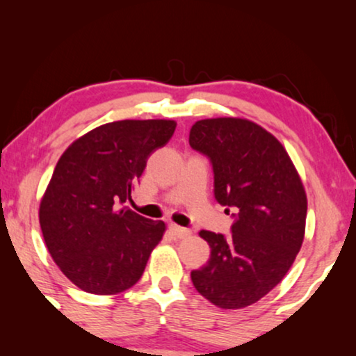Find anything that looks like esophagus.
<instances>
[{"instance_id":"1","label":"esophagus","mask_w":356,"mask_h":356,"mask_svg":"<svg viewBox=\"0 0 356 356\" xmlns=\"http://www.w3.org/2000/svg\"><path fill=\"white\" fill-rule=\"evenodd\" d=\"M168 228H170V232H172V235L179 238V240H183V238H189V236H191V230H189V228L175 225V223H172V225H170Z\"/></svg>"}]
</instances>
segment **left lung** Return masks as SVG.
Wrapping results in <instances>:
<instances>
[{
    "label": "left lung",
    "instance_id": "left-lung-1",
    "mask_svg": "<svg viewBox=\"0 0 356 356\" xmlns=\"http://www.w3.org/2000/svg\"><path fill=\"white\" fill-rule=\"evenodd\" d=\"M189 145L211 159L217 201L236 211L230 236L199 232L211 257L191 272L193 285L218 308H246L280 284L303 245L305 186L284 145L254 121L199 120Z\"/></svg>",
    "mask_w": 356,
    "mask_h": 356
}]
</instances>
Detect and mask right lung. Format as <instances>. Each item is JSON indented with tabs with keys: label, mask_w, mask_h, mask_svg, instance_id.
Segmentation results:
<instances>
[{
	"label": "right lung",
	"mask_w": 356,
	"mask_h": 356,
	"mask_svg": "<svg viewBox=\"0 0 356 356\" xmlns=\"http://www.w3.org/2000/svg\"><path fill=\"white\" fill-rule=\"evenodd\" d=\"M177 128L173 120H121L77 138L58 160L38 218L48 252L76 286L118 295L138 284L165 222L131 211V199L154 150Z\"/></svg>",
	"instance_id": "1"
}]
</instances>
